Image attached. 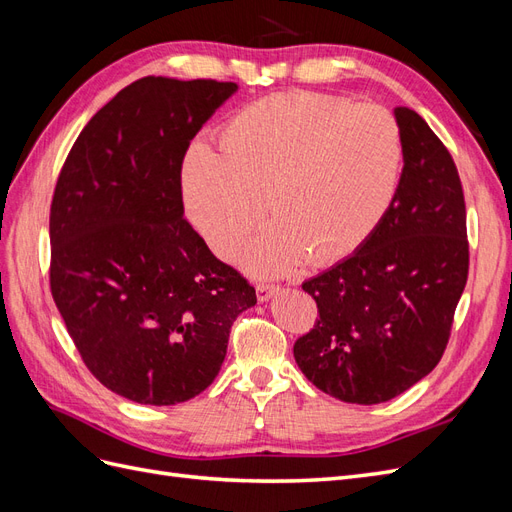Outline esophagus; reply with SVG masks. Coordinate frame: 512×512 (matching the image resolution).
<instances>
[{
  "label": "esophagus",
  "mask_w": 512,
  "mask_h": 512,
  "mask_svg": "<svg viewBox=\"0 0 512 512\" xmlns=\"http://www.w3.org/2000/svg\"><path fill=\"white\" fill-rule=\"evenodd\" d=\"M277 290H280V288L273 286V284H258V286H256V297H258L260 303H267L269 299L275 297Z\"/></svg>",
  "instance_id": "1"
}]
</instances>
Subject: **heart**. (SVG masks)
<instances>
[{
    "label": "heart",
    "mask_w": 512,
    "mask_h": 512,
    "mask_svg": "<svg viewBox=\"0 0 512 512\" xmlns=\"http://www.w3.org/2000/svg\"><path fill=\"white\" fill-rule=\"evenodd\" d=\"M404 143L393 115L309 91L243 106L220 151L194 145L181 168L185 213L215 254L230 256L265 213L275 218L237 252L256 275L309 254L316 265L354 254L399 190Z\"/></svg>",
    "instance_id": "heart-1"
}]
</instances>
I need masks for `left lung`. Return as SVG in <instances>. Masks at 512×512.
<instances>
[{"label":"left lung","instance_id":"left-lung-1","mask_svg":"<svg viewBox=\"0 0 512 512\" xmlns=\"http://www.w3.org/2000/svg\"><path fill=\"white\" fill-rule=\"evenodd\" d=\"M404 168L389 213L359 250L303 282L318 322L294 361L348 404L389 401L438 365L468 282L466 203L451 153L427 121L397 106Z\"/></svg>","mask_w":512,"mask_h":512}]
</instances>
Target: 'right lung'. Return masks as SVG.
Wrapping results in <instances>:
<instances>
[{"mask_svg": "<svg viewBox=\"0 0 512 512\" xmlns=\"http://www.w3.org/2000/svg\"><path fill=\"white\" fill-rule=\"evenodd\" d=\"M237 83L145 79L89 119L51 205V292L106 389L175 406L220 374L256 290L183 220L181 164Z\"/></svg>", "mask_w": 512, "mask_h": 512, "instance_id": "right-lung-1", "label": "right lung"}]
</instances>
